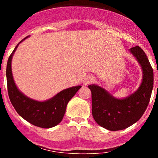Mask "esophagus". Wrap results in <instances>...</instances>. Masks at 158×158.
Wrapping results in <instances>:
<instances>
[{
    "mask_svg": "<svg viewBox=\"0 0 158 158\" xmlns=\"http://www.w3.org/2000/svg\"><path fill=\"white\" fill-rule=\"evenodd\" d=\"M94 81L93 77H88V78H87L86 79H85V85L90 84V83H91L92 81Z\"/></svg>",
    "mask_w": 158,
    "mask_h": 158,
    "instance_id": "obj_1",
    "label": "esophagus"
}]
</instances>
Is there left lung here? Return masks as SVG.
<instances>
[{
	"instance_id": "left-lung-1",
	"label": "left lung",
	"mask_w": 158,
	"mask_h": 158,
	"mask_svg": "<svg viewBox=\"0 0 158 158\" xmlns=\"http://www.w3.org/2000/svg\"><path fill=\"white\" fill-rule=\"evenodd\" d=\"M142 67L143 81L138 90L123 99L112 97L106 90L96 85H88L91 91L92 114L99 126L119 131L138 121L147 108L154 84V73L149 61L139 46L130 49Z\"/></svg>"
}]
</instances>
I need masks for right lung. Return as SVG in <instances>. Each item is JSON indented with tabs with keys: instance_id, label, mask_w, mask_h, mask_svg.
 Returning <instances> with one entry per match:
<instances>
[{
	"instance_id": "right-lung-1",
	"label": "right lung",
	"mask_w": 158,
	"mask_h": 158,
	"mask_svg": "<svg viewBox=\"0 0 158 158\" xmlns=\"http://www.w3.org/2000/svg\"><path fill=\"white\" fill-rule=\"evenodd\" d=\"M26 38L20 41V43ZM15 47L10 56L6 66L7 90L10 102L17 113L34 126L43 128L56 126L62 120L67 105L81 86H76L59 92L52 99L44 102L33 100L19 91L13 80L11 62L14 52L19 44Z\"/></svg>"
}]
</instances>
